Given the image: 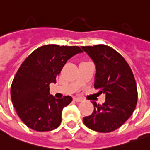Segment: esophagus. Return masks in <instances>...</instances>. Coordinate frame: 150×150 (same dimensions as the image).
<instances>
[{
	"instance_id": "34e87169",
	"label": "esophagus",
	"mask_w": 150,
	"mask_h": 150,
	"mask_svg": "<svg viewBox=\"0 0 150 150\" xmlns=\"http://www.w3.org/2000/svg\"><path fill=\"white\" fill-rule=\"evenodd\" d=\"M73 100L76 101V102H81V101H82V99L78 98V97H74V98H73Z\"/></svg>"
}]
</instances>
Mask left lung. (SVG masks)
Instances as JSON below:
<instances>
[{
    "mask_svg": "<svg viewBox=\"0 0 150 150\" xmlns=\"http://www.w3.org/2000/svg\"><path fill=\"white\" fill-rule=\"evenodd\" d=\"M96 66L95 88L106 96L91 115L83 117L84 124L93 131L110 132L120 127L135 110L137 88L128 64L115 50L104 45L81 46Z\"/></svg>",
    "mask_w": 150,
    "mask_h": 150,
    "instance_id": "obj_1",
    "label": "left lung"
}]
</instances>
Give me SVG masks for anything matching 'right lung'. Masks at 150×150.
<instances>
[{
  "instance_id": "add662e5",
  "label": "right lung",
  "mask_w": 150,
  "mask_h": 150,
  "mask_svg": "<svg viewBox=\"0 0 150 150\" xmlns=\"http://www.w3.org/2000/svg\"><path fill=\"white\" fill-rule=\"evenodd\" d=\"M82 53L78 46L46 45L35 50L19 67L11 85V100L23 122L37 132L57 128L63 108L73 98L56 99L50 95V83L70 58Z\"/></svg>"
}]
</instances>
